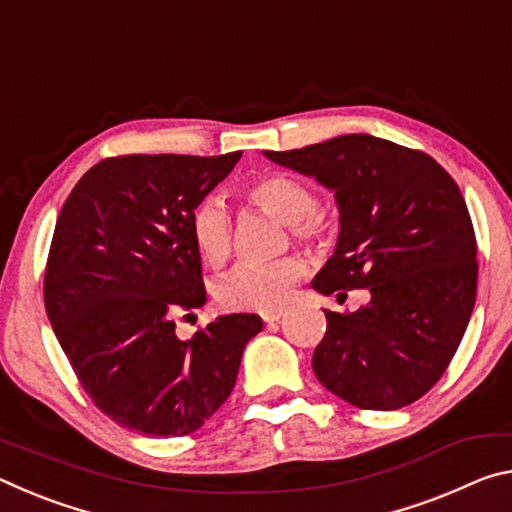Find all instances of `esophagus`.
<instances>
[{"instance_id": "esophagus-1", "label": "esophagus", "mask_w": 512, "mask_h": 512, "mask_svg": "<svg viewBox=\"0 0 512 512\" xmlns=\"http://www.w3.org/2000/svg\"><path fill=\"white\" fill-rule=\"evenodd\" d=\"M282 314H284L282 309H271V311H264V314H262V320H264L266 325H273V323H277V320L282 318Z\"/></svg>"}]
</instances>
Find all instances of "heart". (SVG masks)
Wrapping results in <instances>:
<instances>
[{
	"instance_id": "b5f03b06",
	"label": "heart",
	"mask_w": 512,
	"mask_h": 512,
	"mask_svg": "<svg viewBox=\"0 0 512 512\" xmlns=\"http://www.w3.org/2000/svg\"><path fill=\"white\" fill-rule=\"evenodd\" d=\"M246 198L259 210L289 225L302 244L325 237V219L316 212L314 189L289 173H264L246 185ZM192 239L205 264L214 268L228 262L232 253V221L221 201L205 198L192 212ZM305 275L300 257H282L273 264H241L221 277L214 296L228 311H271L291 298L293 287Z\"/></svg>"
}]
</instances>
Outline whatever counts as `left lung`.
I'll return each instance as SVG.
<instances>
[{
	"instance_id": "left-lung-1",
	"label": "left lung",
	"mask_w": 512,
	"mask_h": 512,
	"mask_svg": "<svg viewBox=\"0 0 512 512\" xmlns=\"http://www.w3.org/2000/svg\"><path fill=\"white\" fill-rule=\"evenodd\" d=\"M264 155L316 178L339 205V241L311 287L339 300L370 291L352 314L325 311L311 359L318 381L359 409L420 400L456 354L476 300V239L454 178L427 153L361 133Z\"/></svg>"
}]
</instances>
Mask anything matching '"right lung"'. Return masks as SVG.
Listing matches in <instances>:
<instances>
[{
    "label": "right lung",
    "mask_w": 512,
    "mask_h": 512,
    "mask_svg": "<svg viewBox=\"0 0 512 512\" xmlns=\"http://www.w3.org/2000/svg\"><path fill=\"white\" fill-rule=\"evenodd\" d=\"M241 151L119 155L85 173L60 210L45 307L85 393L146 436H187L228 400L255 314L219 316L189 341L173 316L205 305L192 212Z\"/></svg>",
    "instance_id": "add662e5"
}]
</instances>
